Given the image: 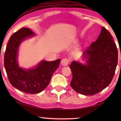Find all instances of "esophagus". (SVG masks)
Returning <instances> with one entry per match:
<instances>
[{
  "label": "esophagus",
  "mask_w": 121,
  "mask_h": 121,
  "mask_svg": "<svg viewBox=\"0 0 121 121\" xmlns=\"http://www.w3.org/2000/svg\"><path fill=\"white\" fill-rule=\"evenodd\" d=\"M69 60L66 58L62 59V60L61 61V65H63V66H66V65H67L69 64Z\"/></svg>",
  "instance_id": "obj_1"
}]
</instances>
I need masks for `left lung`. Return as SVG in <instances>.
Segmentation results:
<instances>
[{
    "mask_svg": "<svg viewBox=\"0 0 121 121\" xmlns=\"http://www.w3.org/2000/svg\"><path fill=\"white\" fill-rule=\"evenodd\" d=\"M86 64L74 61L70 68V86L77 93L92 95L111 83L118 62V51L110 32L101 28L100 35L83 53Z\"/></svg>",
    "mask_w": 121,
    "mask_h": 121,
    "instance_id": "obj_1",
    "label": "left lung"
}]
</instances>
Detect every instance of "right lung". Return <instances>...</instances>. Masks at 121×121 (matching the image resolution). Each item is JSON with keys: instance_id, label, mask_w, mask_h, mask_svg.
Returning a JSON list of instances; mask_svg holds the SVG:
<instances>
[{"instance_id": "obj_1", "label": "right lung", "mask_w": 121, "mask_h": 121, "mask_svg": "<svg viewBox=\"0 0 121 121\" xmlns=\"http://www.w3.org/2000/svg\"><path fill=\"white\" fill-rule=\"evenodd\" d=\"M34 35L29 28L20 29L10 37L4 56V66L10 83L20 91L30 94L39 93L48 86L60 62V59L42 61L34 68L24 69L19 67L18 48L26 38Z\"/></svg>"}]
</instances>
